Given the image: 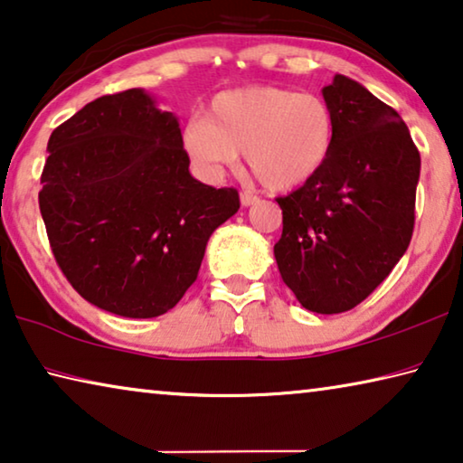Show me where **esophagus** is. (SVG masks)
Segmentation results:
<instances>
[{"label": "esophagus", "mask_w": 463, "mask_h": 463, "mask_svg": "<svg viewBox=\"0 0 463 463\" xmlns=\"http://www.w3.org/2000/svg\"><path fill=\"white\" fill-rule=\"evenodd\" d=\"M240 203H241V207H250V204L259 203V196L250 194V192H241V194H240Z\"/></svg>", "instance_id": "obj_1"}]
</instances>
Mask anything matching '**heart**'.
I'll list each match as a JSON object with an SVG mask.
<instances>
[{
	"mask_svg": "<svg viewBox=\"0 0 463 463\" xmlns=\"http://www.w3.org/2000/svg\"><path fill=\"white\" fill-rule=\"evenodd\" d=\"M335 137V113L323 97L252 84L213 97L204 118L194 116L184 126L182 148L204 177L219 175L246 151L256 180L286 192L323 172Z\"/></svg>",
	"mask_w": 463,
	"mask_h": 463,
	"instance_id": "obj_1",
	"label": "heart"
}]
</instances>
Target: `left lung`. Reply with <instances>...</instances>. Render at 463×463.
<instances>
[{
    "label": "left lung",
    "mask_w": 463,
    "mask_h": 463,
    "mask_svg": "<svg viewBox=\"0 0 463 463\" xmlns=\"http://www.w3.org/2000/svg\"><path fill=\"white\" fill-rule=\"evenodd\" d=\"M337 122L331 159L279 196L281 279L306 310H352L385 281L414 232L420 153L393 108L337 74L323 89Z\"/></svg>",
    "instance_id": "obj_1"
}]
</instances>
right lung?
Segmentation results:
<instances>
[{
    "mask_svg": "<svg viewBox=\"0 0 463 463\" xmlns=\"http://www.w3.org/2000/svg\"><path fill=\"white\" fill-rule=\"evenodd\" d=\"M39 207L61 273L84 300L128 318L165 315L196 281L236 188L190 175L177 118L130 89L99 97L47 142Z\"/></svg>",
    "mask_w": 463,
    "mask_h": 463,
    "instance_id": "obj_1",
    "label": "right lung"
}]
</instances>
